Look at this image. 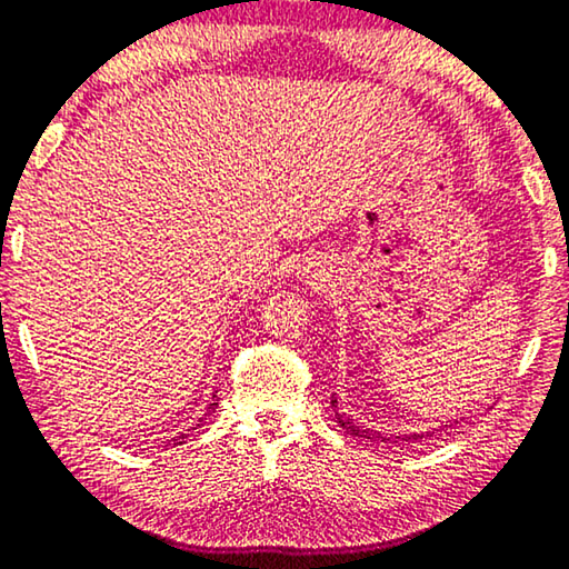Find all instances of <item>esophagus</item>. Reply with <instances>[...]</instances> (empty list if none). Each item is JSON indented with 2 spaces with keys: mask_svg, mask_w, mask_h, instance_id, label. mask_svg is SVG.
I'll return each instance as SVG.
<instances>
[{
  "mask_svg": "<svg viewBox=\"0 0 569 569\" xmlns=\"http://www.w3.org/2000/svg\"><path fill=\"white\" fill-rule=\"evenodd\" d=\"M312 277H315V274H312Z\"/></svg>",
  "mask_w": 569,
  "mask_h": 569,
  "instance_id": "34e87169",
  "label": "esophagus"
}]
</instances>
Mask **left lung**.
Masks as SVG:
<instances>
[{
  "instance_id": "8db88e82",
  "label": "left lung",
  "mask_w": 569,
  "mask_h": 569,
  "mask_svg": "<svg viewBox=\"0 0 569 569\" xmlns=\"http://www.w3.org/2000/svg\"><path fill=\"white\" fill-rule=\"evenodd\" d=\"M332 408H338V400H332ZM335 418H338V423H340L342 428H346L348 433H352V436H360V439H378V441H393V443H398V441H418V439H423V433L383 436V433H378V431H370V428H362V426H358L356 421H352V418L342 416V413H335Z\"/></svg>"
}]
</instances>
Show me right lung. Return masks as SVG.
Here are the masks:
<instances>
[{"mask_svg":"<svg viewBox=\"0 0 569 569\" xmlns=\"http://www.w3.org/2000/svg\"><path fill=\"white\" fill-rule=\"evenodd\" d=\"M217 406H219V403H209V413H211V411H217ZM197 426H201V421H199ZM183 439H186V433H181V436H176V439H173V441H176V443H183Z\"/></svg>","mask_w":569,"mask_h":569,"instance_id":"obj_1","label":"right lung"}]
</instances>
